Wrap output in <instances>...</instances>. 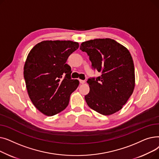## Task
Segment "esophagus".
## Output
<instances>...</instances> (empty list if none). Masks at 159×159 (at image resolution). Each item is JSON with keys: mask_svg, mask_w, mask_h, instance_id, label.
I'll use <instances>...</instances> for the list:
<instances>
[{"mask_svg": "<svg viewBox=\"0 0 159 159\" xmlns=\"http://www.w3.org/2000/svg\"><path fill=\"white\" fill-rule=\"evenodd\" d=\"M79 82H80V84H84V83L86 82L85 80H80V79H79Z\"/></svg>", "mask_w": 159, "mask_h": 159, "instance_id": "esophagus-1", "label": "esophagus"}]
</instances>
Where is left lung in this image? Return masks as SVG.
<instances>
[{
	"mask_svg": "<svg viewBox=\"0 0 159 159\" xmlns=\"http://www.w3.org/2000/svg\"><path fill=\"white\" fill-rule=\"evenodd\" d=\"M80 49L89 57L92 69L101 73L87 81L89 92L85 100L88 106L104 115L119 111L135 87L134 64L129 52L111 39L86 41Z\"/></svg>",
	"mask_w": 159,
	"mask_h": 159,
	"instance_id": "8db88e82",
	"label": "left lung"
}]
</instances>
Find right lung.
<instances>
[{
	"mask_svg": "<svg viewBox=\"0 0 159 159\" xmlns=\"http://www.w3.org/2000/svg\"><path fill=\"white\" fill-rule=\"evenodd\" d=\"M71 40H46L29 53L24 67V77L31 102L41 113L53 116L68 106L71 94L79 81L71 78L68 57L79 48Z\"/></svg>",
	"mask_w": 159,
	"mask_h": 159,
	"instance_id": "right-lung-1",
	"label": "right lung"
}]
</instances>
